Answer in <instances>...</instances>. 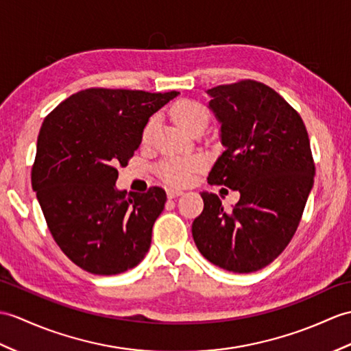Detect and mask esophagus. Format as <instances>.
<instances>
[{
  "label": "esophagus",
  "instance_id": "1",
  "mask_svg": "<svg viewBox=\"0 0 351 351\" xmlns=\"http://www.w3.org/2000/svg\"><path fill=\"white\" fill-rule=\"evenodd\" d=\"M166 193H167V197L169 199H175V197H178V195L182 194L181 190H176V189H167Z\"/></svg>",
  "mask_w": 351,
  "mask_h": 351
}]
</instances>
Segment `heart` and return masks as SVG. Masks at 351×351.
<instances>
[{
	"instance_id": "obj_1",
	"label": "heart",
	"mask_w": 351,
	"mask_h": 351,
	"mask_svg": "<svg viewBox=\"0 0 351 351\" xmlns=\"http://www.w3.org/2000/svg\"><path fill=\"white\" fill-rule=\"evenodd\" d=\"M172 117L179 127H182L186 132H191L194 127L208 122V112L197 101L182 100L173 106ZM157 118H151L146 124L142 138L143 142L151 137L154 128H156ZM203 166V160L200 157H176L169 158L161 162L160 173L172 185H186L191 182L194 173L200 170Z\"/></svg>"
}]
</instances>
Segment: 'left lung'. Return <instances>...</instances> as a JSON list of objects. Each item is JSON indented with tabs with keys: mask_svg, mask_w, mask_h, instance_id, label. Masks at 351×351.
I'll return each instance as SVG.
<instances>
[{
	"mask_svg": "<svg viewBox=\"0 0 351 351\" xmlns=\"http://www.w3.org/2000/svg\"><path fill=\"white\" fill-rule=\"evenodd\" d=\"M206 93L224 146L208 182L241 199L226 213L217 194L202 193L205 208L193 221V238L215 266L254 272L281 254L302 218L315 175L308 133L299 113L256 80Z\"/></svg>",
	"mask_w": 351,
	"mask_h": 351,
	"instance_id": "left-lung-1",
	"label": "left lung"
}]
</instances>
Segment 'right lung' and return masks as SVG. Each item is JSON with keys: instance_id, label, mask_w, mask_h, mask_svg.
Returning a JSON list of instances; mask_svg holds the SVG:
<instances>
[{"instance_id": "1", "label": "right lung", "mask_w": 351, "mask_h": 351, "mask_svg": "<svg viewBox=\"0 0 351 351\" xmlns=\"http://www.w3.org/2000/svg\"><path fill=\"white\" fill-rule=\"evenodd\" d=\"M178 94L91 88L73 94L45 118L32 190L55 242L84 271L117 275L148 252L166 191L118 190L117 167L127 166L149 118Z\"/></svg>"}]
</instances>
